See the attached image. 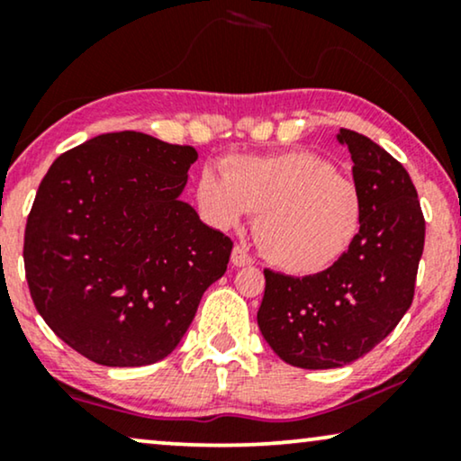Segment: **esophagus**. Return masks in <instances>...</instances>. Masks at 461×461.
Returning <instances> with one entry per match:
<instances>
[{
  "label": "esophagus",
  "instance_id": "34e87169",
  "mask_svg": "<svg viewBox=\"0 0 461 461\" xmlns=\"http://www.w3.org/2000/svg\"><path fill=\"white\" fill-rule=\"evenodd\" d=\"M230 262H232V267H249L254 260H251L248 249L241 248V245H235V248H232V254H230Z\"/></svg>",
  "mask_w": 461,
  "mask_h": 461
}]
</instances>
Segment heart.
Returning a JSON list of instances; mask_svg holds the SVG:
<instances>
[{"instance_id":"heart-1","label":"heart","mask_w":461,"mask_h":461,"mask_svg":"<svg viewBox=\"0 0 461 461\" xmlns=\"http://www.w3.org/2000/svg\"><path fill=\"white\" fill-rule=\"evenodd\" d=\"M194 199L205 222L235 229L258 212L256 237L276 267L312 275L342 258L361 230L363 197L357 182L308 150L237 155L224 172H199Z\"/></svg>"}]
</instances>
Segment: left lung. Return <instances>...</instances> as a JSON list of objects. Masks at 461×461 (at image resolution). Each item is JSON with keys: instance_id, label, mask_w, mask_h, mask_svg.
<instances>
[{"instance_id": "left-lung-1", "label": "left lung", "mask_w": 461, "mask_h": 461, "mask_svg": "<svg viewBox=\"0 0 461 461\" xmlns=\"http://www.w3.org/2000/svg\"><path fill=\"white\" fill-rule=\"evenodd\" d=\"M338 140L363 197L355 243L323 273L264 270L258 325L270 348L302 369L342 367L374 350L411 306L424 251L426 220L407 169L358 131L342 128Z\"/></svg>"}]
</instances>
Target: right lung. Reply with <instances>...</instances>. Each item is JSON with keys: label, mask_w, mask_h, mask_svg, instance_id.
Segmentation results:
<instances>
[{"label": "right lung", "mask_w": 461, "mask_h": 461, "mask_svg": "<svg viewBox=\"0 0 461 461\" xmlns=\"http://www.w3.org/2000/svg\"><path fill=\"white\" fill-rule=\"evenodd\" d=\"M197 150L142 131L100 134L62 153L24 229L37 312L62 342L106 367L166 358L232 241L180 201Z\"/></svg>", "instance_id": "add662e5"}]
</instances>
